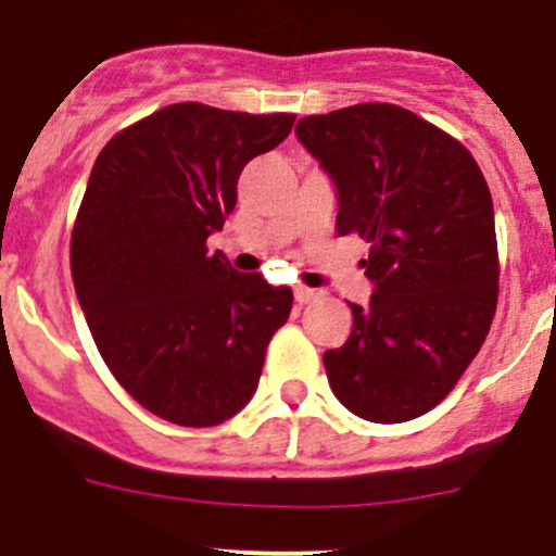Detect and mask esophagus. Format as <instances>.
Returning <instances> with one entry per match:
<instances>
[{"label":"esophagus","instance_id":"34e87169","mask_svg":"<svg viewBox=\"0 0 556 556\" xmlns=\"http://www.w3.org/2000/svg\"><path fill=\"white\" fill-rule=\"evenodd\" d=\"M317 299H319L317 290L304 288V285H299V288H295V301H299L301 306H304V304H312V301H317Z\"/></svg>","mask_w":556,"mask_h":556}]
</instances>
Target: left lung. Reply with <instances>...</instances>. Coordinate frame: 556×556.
<instances>
[{"mask_svg": "<svg viewBox=\"0 0 556 556\" xmlns=\"http://www.w3.org/2000/svg\"><path fill=\"white\" fill-rule=\"evenodd\" d=\"M339 188L336 233L371 242L374 288L350 304L352 333L323 355L330 390L371 422L439 406L490 333L497 309L495 212L463 142L397 104L366 102L295 126Z\"/></svg>", "mask_w": 556, "mask_h": 556, "instance_id": "obj_1", "label": "left lung"}]
</instances>
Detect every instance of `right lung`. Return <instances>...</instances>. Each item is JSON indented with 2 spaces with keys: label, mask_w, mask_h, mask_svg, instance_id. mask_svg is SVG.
I'll return each mask as SVG.
<instances>
[{
  "label": "right lung",
  "mask_w": 556,
  "mask_h": 556,
  "mask_svg": "<svg viewBox=\"0 0 556 556\" xmlns=\"http://www.w3.org/2000/svg\"><path fill=\"white\" fill-rule=\"evenodd\" d=\"M293 112L169 104L99 153L72 228L70 266L99 355L148 412L212 428L242 412L293 290L210 255L239 174L277 148Z\"/></svg>",
  "instance_id": "right-lung-1"
}]
</instances>
